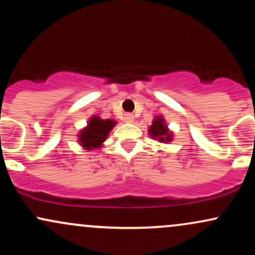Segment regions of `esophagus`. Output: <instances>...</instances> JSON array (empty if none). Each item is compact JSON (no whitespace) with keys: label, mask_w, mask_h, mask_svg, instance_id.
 Segmentation results:
<instances>
[{"label":"esophagus","mask_w":255,"mask_h":255,"mask_svg":"<svg viewBox=\"0 0 255 255\" xmlns=\"http://www.w3.org/2000/svg\"><path fill=\"white\" fill-rule=\"evenodd\" d=\"M125 121L127 122V124H131V122H134V115H131V114H126Z\"/></svg>","instance_id":"obj_1"}]
</instances>
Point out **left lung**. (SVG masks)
<instances>
[{"label": "left lung", "mask_w": 255, "mask_h": 255, "mask_svg": "<svg viewBox=\"0 0 255 255\" xmlns=\"http://www.w3.org/2000/svg\"><path fill=\"white\" fill-rule=\"evenodd\" d=\"M148 135L152 139L158 140L159 142H168L172 141V131L169 130L168 126L165 124V120L163 116H156L152 121V125L148 127Z\"/></svg>", "instance_id": "1"}]
</instances>
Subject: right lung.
I'll return each instance as SVG.
<instances>
[{"label":"right lung","mask_w":255,"mask_h":255,"mask_svg":"<svg viewBox=\"0 0 255 255\" xmlns=\"http://www.w3.org/2000/svg\"><path fill=\"white\" fill-rule=\"evenodd\" d=\"M116 126L115 120H102L99 116H92L87 126L78 134V141L85 150H93L103 146L110 130Z\"/></svg>","instance_id":"obj_1"}]
</instances>
